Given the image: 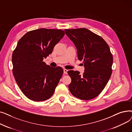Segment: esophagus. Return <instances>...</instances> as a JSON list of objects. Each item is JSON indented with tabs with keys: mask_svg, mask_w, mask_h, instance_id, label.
Masks as SVG:
<instances>
[{
	"mask_svg": "<svg viewBox=\"0 0 132 132\" xmlns=\"http://www.w3.org/2000/svg\"><path fill=\"white\" fill-rule=\"evenodd\" d=\"M67 71H68V70H66V69H64V73H65V74H67Z\"/></svg>",
	"mask_w": 132,
	"mask_h": 132,
	"instance_id": "obj_1",
	"label": "esophagus"
}]
</instances>
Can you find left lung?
Wrapping results in <instances>:
<instances>
[{
	"instance_id": "1",
	"label": "left lung",
	"mask_w": 132,
	"mask_h": 132,
	"mask_svg": "<svg viewBox=\"0 0 132 132\" xmlns=\"http://www.w3.org/2000/svg\"><path fill=\"white\" fill-rule=\"evenodd\" d=\"M67 36L77 47L78 58L83 60L85 72H67L71 78L69 90L75 97L89 100L99 95L112 74V54L106 42L100 36L83 28L65 29Z\"/></svg>"
}]
</instances>
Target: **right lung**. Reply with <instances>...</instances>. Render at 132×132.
<instances>
[{"label": "right lung", "instance_id": "1", "mask_svg": "<svg viewBox=\"0 0 132 132\" xmlns=\"http://www.w3.org/2000/svg\"><path fill=\"white\" fill-rule=\"evenodd\" d=\"M60 29L40 28L27 32L19 40L12 54L13 74L23 94L35 102L53 95L63 69L51 67L43 61L64 37Z\"/></svg>", "mask_w": 132, "mask_h": 132}]
</instances>
